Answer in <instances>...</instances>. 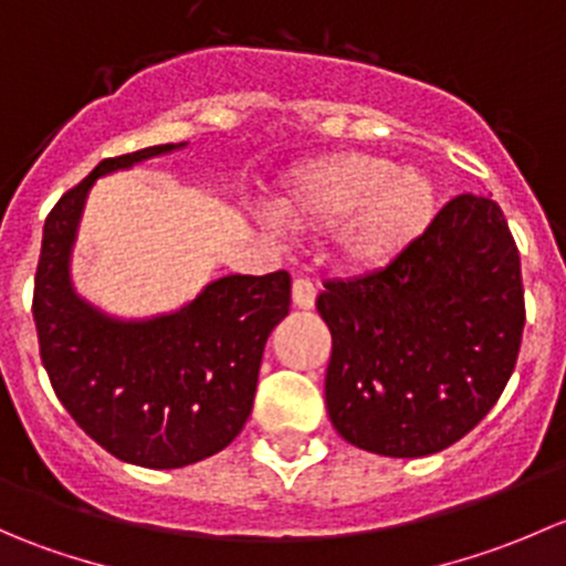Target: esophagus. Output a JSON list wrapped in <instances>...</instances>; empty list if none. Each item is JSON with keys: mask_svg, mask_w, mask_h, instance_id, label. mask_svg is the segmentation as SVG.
I'll return each instance as SVG.
<instances>
[{"mask_svg": "<svg viewBox=\"0 0 566 566\" xmlns=\"http://www.w3.org/2000/svg\"><path fill=\"white\" fill-rule=\"evenodd\" d=\"M315 298H317V290L315 284L310 282V279L298 276L293 282V304L298 306V310H312L315 306Z\"/></svg>", "mask_w": 566, "mask_h": 566, "instance_id": "esophagus-1", "label": "esophagus"}]
</instances>
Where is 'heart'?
I'll use <instances>...</instances> for the list:
<instances>
[{"label": "heart", "instance_id": "heart-1", "mask_svg": "<svg viewBox=\"0 0 566 566\" xmlns=\"http://www.w3.org/2000/svg\"><path fill=\"white\" fill-rule=\"evenodd\" d=\"M284 224L336 230L342 260L384 268L397 260L436 216V186L424 172L394 167L369 153H334L293 175L279 202Z\"/></svg>", "mask_w": 566, "mask_h": 566}]
</instances>
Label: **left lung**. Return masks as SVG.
Here are the masks:
<instances>
[{"mask_svg":"<svg viewBox=\"0 0 566 566\" xmlns=\"http://www.w3.org/2000/svg\"><path fill=\"white\" fill-rule=\"evenodd\" d=\"M323 287L325 405L347 443L424 458L499 402L526 325L521 254L499 202L460 193L389 265Z\"/></svg>","mask_w":566,"mask_h":566,"instance_id":"left-lung-1","label":"left lung"}]
</instances>
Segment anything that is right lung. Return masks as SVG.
Wrapping results in <instances>:
<instances>
[{"label": "right lung", "instance_id": "add662e5", "mask_svg": "<svg viewBox=\"0 0 566 566\" xmlns=\"http://www.w3.org/2000/svg\"><path fill=\"white\" fill-rule=\"evenodd\" d=\"M180 145L106 158L49 213L35 317L40 358L78 427L123 462L182 468L235 441L254 405L262 350L290 312V273L221 276L191 304L150 319L108 317L78 298L71 249L98 177Z\"/></svg>", "mask_w": 566, "mask_h": 566}]
</instances>
